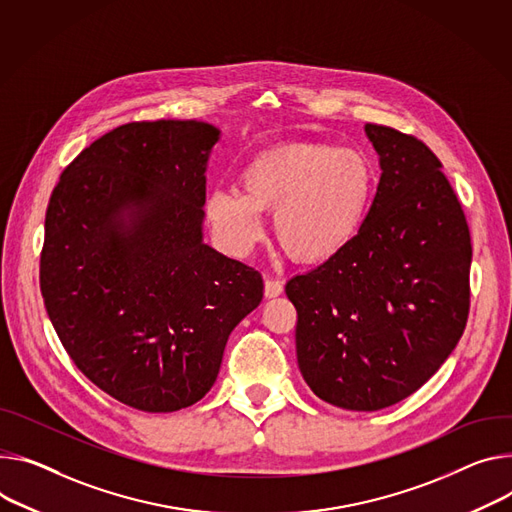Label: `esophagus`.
<instances>
[{
    "label": "esophagus",
    "mask_w": 512,
    "mask_h": 512,
    "mask_svg": "<svg viewBox=\"0 0 512 512\" xmlns=\"http://www.w3.org/2000/svg\"><path fill=\"white\" fill-rule=\"evenodd\" d=\"M284 292V282L273 280V277L265 275V296L267 298H277Z\"/></svg>",
    "instance_id": "obj_1"
}]
</instances>
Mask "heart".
I'll use <instances>...</instances> for the list:
<instances>
[{
	"label": "heart",
	"instance_id": "b5f03b06",
	"mask_svg": "<svg viewBox=\"0 0 512 512\" xmlns=\"http://www.w3.org/2000/svg\"><path fill=\"white\" fill-rule=\"evenodd\" d=\"M241 188L216 190L206 218L218 243L247 255L263 235L259 212L273 214L280 247L298 263L318 265L341 255L365 224L376 192V169L355 149L331 143H290L255 155Z\"/></svg>",
	"mask_w": 512,
	"mask_h": 512
}]
</instances>
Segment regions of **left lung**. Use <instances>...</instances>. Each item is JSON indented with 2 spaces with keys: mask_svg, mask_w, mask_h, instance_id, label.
I'll use <instances>...</instances> for the list:
<instances>
[{
  "mask_svg": "<svg viewBox=\"0 0 512 512\" xmlns=\"http://www.w3.org/2000/svg\"><path fill=\"white\" fill-rule=\"evenodd\" d=\"M382 177L359 237L296 275L302 378L324 402L380 410L421 388L470 314L472 239L437 155L412 134L365 124Z\"/></svg>",
  "mask_w": 512,
  "mask_h": 512,
  "instance_id": "1",
  "label": "left lung"
}]
</instances>
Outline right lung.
Wrapping results in <instances>:
<instances>
[{
    "label": "right lung",
    "instance_id": "obj_1",
    "mask_svg": "<svg viewBox=\"0 0 512 512\" xmlns=\"http://www.w3.org/2000/svg\"><path fill=\"white\" fill-rule=\"evenodd\" d=\"M218 136L198 120L122 124L65 167L46 208V312L81 374L136 410L198 402L263 298L257 269L202 243Z\"/></svg>",
    "mask_w": 512,
    "mask_h": 512
}]
</instances>
